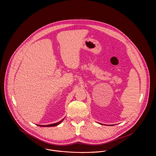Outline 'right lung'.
Wrapping results in <instances>:
<instances>
[{"instance_id": "obj_1", "label": "right lung", "mask_w": 156, "mask_h": 156, "mask_svg": "<svg viewBox=\"0 0 156 156\" xmlns=\"http://www.w3.org/2000/svg\"><path fill=\"white\" fill-rule=\"evenodd\" d=\"M64 119H62L61 121H59V122H56V123H55V124H51L45 125V126H43V125H38V126H39L40 127H55V126H56L60 124L63 121Z\"/></svg>"}]
</instances>
